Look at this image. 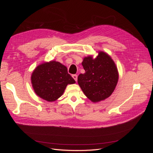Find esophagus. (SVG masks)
I'll use <instances>...</instances> for the list:
<instances>
[{
    "label": "esophagus",
    "mask_w": 153,
    "mask_h": 153,
    "mask_svg": "<svg viewBox=\"0 0 153 153\" xmlns=\"http://www.w3.org/2000/svg\"><path fill=\"white\" fill-rule=\"evenodd\" d=\"M72 77L73 78V79L75 80L76 82L77 81V75H73Z\"/></svg>",
    "instance_id": "34e87169"
}]
</instances>
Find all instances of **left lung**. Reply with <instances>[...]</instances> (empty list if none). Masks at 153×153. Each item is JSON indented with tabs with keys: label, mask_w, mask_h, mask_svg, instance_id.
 <instances>
[{
	"label": "left lung",
	"mask_w": 153,
	"mask_h": 153,
	"mask_svg": "<svg viewBox=\"0 0 153 153\" xmlns=\"http://www.w3.org/2000/svg\"><path fill=\"white\" fill-rule=\"evenodd\" d=\"M82 64L85 71L78 76V84L92 102L108 98L114 91L119 80L117 68L110 55L99 51L96 57H85Z\"/></svg>",
	"instance_id": "1"
}]
</instances>
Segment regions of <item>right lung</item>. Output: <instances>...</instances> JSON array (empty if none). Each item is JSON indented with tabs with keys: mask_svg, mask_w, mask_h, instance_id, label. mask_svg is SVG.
I'll return each instance as SVG.
<instances>
[{
	"mask_svg": "<svg viewBox=\"0 0 153 153\" xmlns=\"http://www.w3.org/2000/svg\"><path fill=\"white\" fill-rule=\"evenodd\" d=\"M31 84L36 95L48 101H56L68 84L75 80L68 73L67 68L58 61L45 62L37 66L31 75Z\"/></svg>",
	"mask_w": 153,
	"mask_h": 153,
	"instance_id": "1",
	"label": "right lung"
}]
</instances>
